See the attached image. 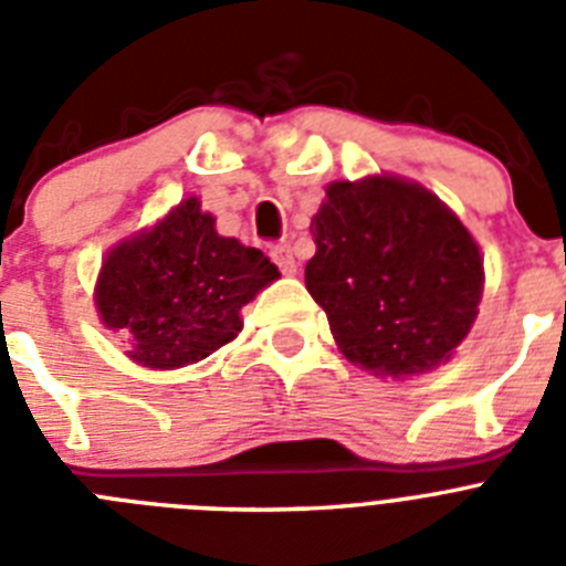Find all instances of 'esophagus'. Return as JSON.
Segmentation results:
<instances>
[{"label": "esophagus", "instance_id": "obj_1", "mask_svg": "<svg viewBox=\"0 0 566 566\" xmlns=\"http://www.w3.org/2000/svg\"><path fill=\"white\" fill-rule=\"evenodd\" d=\"M272 260L280 266L283 274H294L297 272V260H294V252L289 243H274L272 247Z\"/></svg>", "mask_w": 566, "mask_h": 566}]
</instances>
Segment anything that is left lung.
Listing matches in <instances>:
<instances>
[{"mask_svg": "<svg viewBox=\"0 0 566 566\" xmlns=\"http://www.w3.org/2000/svg\"><path fill=\"white\" fill-rule=\"evenodd\" d=\"M312 234L306 289L352 363L391 377L419 374L468 337L482 300V254L437 195L388 175L334 181Z\"/></svg>", "mask_w": 566, "mask_h": 566, "instance_id": "1", "label": "left lung"}]
</instances>
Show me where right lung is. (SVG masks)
Wrapping results in <instances>:
<instances>
[{"label": "right lung", "mask_w": 566, "mask_h": 566, "mask_svg": "<svg viewBox=\"0 0 566 566\" xmlns=\"http://www.w3.org/2000/svg\"><path fill=\"white\" fill-rule=\"evenodd\" d=\"M277 277L266 254L221 238L212 214L187 198L107 254L96 306L104 326L129 334L135 363L184 368L232 343L240 308Z\"/></svg>", "instance_id": "obj_1"}]
</instances>
